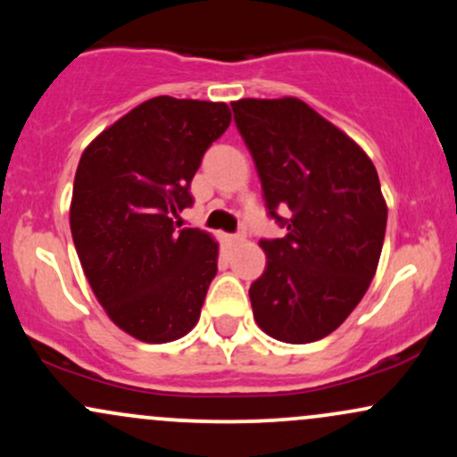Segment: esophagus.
Here are the masks:
<instances>
[{
    "label": "esophagus",
    "mask_w": 457,
    "mask_h": 457,
    "mask_svg": "<svg viewBox=\"0 0 457 457\" xmlns=\"http://www.w3.org/2000/svg\"><path fill=\"white\" fill-rule=\"evenodd\" d=\"M243 238H245L243 234H225V243H228V245L240 243V240H243Z\"/></svg>",
    "instance_id": "obj_1"
}]
</instances>
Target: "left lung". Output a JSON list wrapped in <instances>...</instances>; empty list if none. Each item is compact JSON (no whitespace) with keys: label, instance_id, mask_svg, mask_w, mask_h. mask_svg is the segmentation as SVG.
Here are the masks:
<instances>
[{"label":"left lung","instance_id":"obj_1","mask_svg":"<svg viewBox=\"0 0 457 457\" xmlns=\"http://www.w3.org/2000/svg\"><path fill=\"white\" fill-rule=\"evenodd\" d=\"M232 109L269 217L287 229L260 240L266 270L249 287L253 318L279 342H318L353 313L378 269L386 229L378 174L348 135L298 98H243Z\"/></svg>","mask_w":457,"mask_h":457}]
</instances>
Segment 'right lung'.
<instances>
[{
    "label": "right lung",
    "instance_id": "obj_1",
    "mask_svg": "<svg viewBox=\"0 0 457 457\" xmlns=\"http://www.w3.org/2000/svg\"><path fill=\"white\" fill-rule=\"evenodd\" d=\"M229 122L225 103L156 96L103 130L79 161L71 202L79 262L107 316L139 342H174L202 313L219 245L174 219L193 204L204 152Z\"/></svg>",
    "mask_w": 457,
    "mask_h": 457
}]
</instances>
